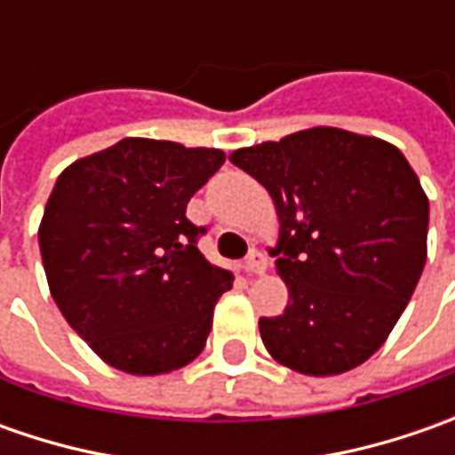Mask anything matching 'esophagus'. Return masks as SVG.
<instances>
[{"mask_svg":"<svg viewBox=\"0 0 455 455\" xmlns=\"http://www.w3.org/2000/svg\"><path fill=\"white\" fill-rule=\"evenodd\" d=\"M266 266H268L266 255L258 253V251H253V253L245 258V273H248V275H263V273H266Z\"/></svg>","mask_w":455,"mask_h":455,"instance_id":"esophagus-1","label":"esophagus"}]
</instances>
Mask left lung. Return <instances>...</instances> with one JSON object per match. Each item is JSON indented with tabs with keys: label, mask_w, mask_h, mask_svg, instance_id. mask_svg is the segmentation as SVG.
I'll return each instance as SVG.
<instances>
[{
	"label": "left lung",
	"mask_w": 455,
	"mask_h": 455,
	"mask_svg": "<svg viewBox=\"0 0 455 455\" xmlns=\"http://www.w3.org/2000/svg\"><path fill=\"white\" fill-rule=\"evenodd\" d=\"M271 195L275 271L289 306L260 319L278 364L329 377L387 341L428 258V197L403 151L377 136L314 126L235 149Z\"/></svg>",
	"instance_id": "8db88e82"
}]
</instances>
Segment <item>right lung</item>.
Wrapping results in <instances>:
<instances>
[{
    "mask_svg": "<svg viewBox=\"0 0 455 455\" xmlns=\"http://www.w3.org/2000/svg\"><path fill=\"white\" fill-rule=\"evenodd\" d=\"M225 151L124 139L62 169L40 222L47 286L78 337L129 375L200 355L233 273L197 251L187 202Z\"/></svg>",
    "mask_w": 455,
    "mask_h": 455,
    "instance_id": "right-lung-1",
    "label": "right lung"
}]
</instances>
